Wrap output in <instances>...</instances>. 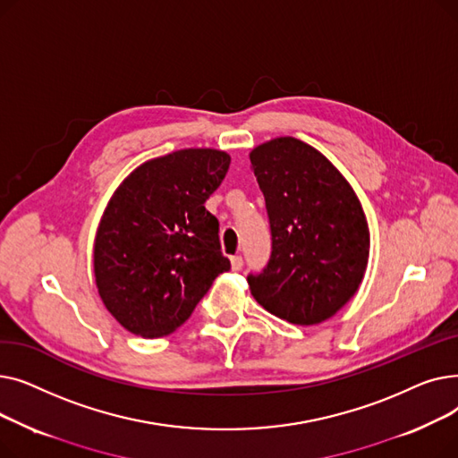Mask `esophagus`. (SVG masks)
I'll return each mask as SVG.
<instances>
[{"mask_svg":"<svg viewBox=\"0 0 458 458\" xmlns=\"http://www.w3.org/2000/svg\"><path fill=\"white\" fill-rule=\"evenodd\" d=\"M230 261H232L233 271H242V267H243V258L242 256H233V258H230Z\"/></svg>","mask_w":458,"mask_h":458,"instance_id":"34e87169","label":"esophagus"}]
</instances>
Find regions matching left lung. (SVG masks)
I'll return each mask as SVG.
<instances>
[{
    "label": "left lung",
    "instance_id": "1",
    "mask_svg": "<svg viewBox=\"0 0 458 458\" xmlns=\"http://www.w3.org/2000/svg\"><path fill=\"white\" fill-rule=\"evenodd\" d=\"M271 225L267 267L249 275L250 293L273 316L318 325L362 284L369 228L356 192L319 150L278 137L250 152Z\"/></svg>",
    "mask_w": 458,
    "mask_h": 458
}]
</instances>
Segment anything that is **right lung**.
<instances>
[{
	"mask_svg": "<svg viewBox=\"0 0 458 458\" xmlns=\"http://www.w3.org/2000/svg\"><path fill=\"white\" fill-rule=\"evenodd\" d=\"M228 166L226 152L185 148L142 163L114 191L94 239V278L131 334H171L230 269L204 206Z\"/></svg>",
	"mask_w": 458,
	"mask_h": 458,
	"instance_id": "right-lung-1",
	"label": "right lung"
}]
</instances>
